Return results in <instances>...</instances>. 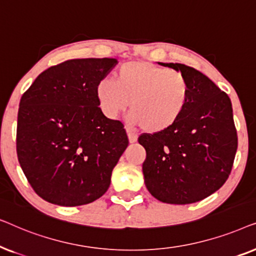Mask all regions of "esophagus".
<instances>
[{
  "label": "esophagus",
  "instance_id": "1",
  "mask_svg": "<svg viewBox=\"0 0 256 256\" xmlns=\"http://www.w3.org/2000/svg\"><path fill=\"white\" fill-rule=\"evenodd\" d=\"M127 134H128L129 142H130V143H134V142L138 141V135H136L135 132H132L130 128H127Z\"/></svg>",
  "mask_w": 256,
  "mask_h": 256
}]
</instances>
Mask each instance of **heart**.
<instances>
[{
  "mask_svg": "<svg viewBox=\"0 0 256 256\" xmlns=\"http://www.w3.org/2000/svg\"><path fill=\"white\" fill-rule=\"evenodd\" d=\"M114 78L115 82L102 79L96 88L98 104L107 118H116L130 104L132 124L158 132L176 124L186 108L190 84L180 71L138 60L121 65Z\"/></svg>",
  "mask_w": 256,
  "mask_h": 256,
  "instance_id": "obj_1",
  "label": "heart"
}]
</instances>
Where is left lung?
Returning a JSON list of instances; mask_svg holds the SVG:
<instances>
[{
    "label": "left lung",
    "instance_id": "1",
    "mask_svg": "<svg viewBox=\"0 0 256 256\" xmlns=\"http://www.w3.org/2000/svg\"><path fill=\"white\" fill-rule=\"evenodd\" d=\"M184 73L190 98L184 113L166 130L142 134V170L148 191L166 204H192L225 184L238 148L232 104L211 79L184 64L158 62Z\"/></svg>",
    "mask_w": 256,
    "mask_h": 256
}]
</instances>
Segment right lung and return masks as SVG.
<instances>
[{
	"instance_id": "obj_1",
	"label": "right lung",
	"mask_w": 256,
	"mask_h": 256,
	"mask_svg": "<svg viewBox=\"0 0 256 256\" xmlns=\"http://www.w3.org/2000/svg\"><path fill=\"white\" fill-rule=\"evenodd\" d=\"M114 58L71 59L37 76L20 101L16 150L34 192L51 204L100 198L128 146L124 124L106 118L96 88Z\"/></svg>"
}]
</instances>
